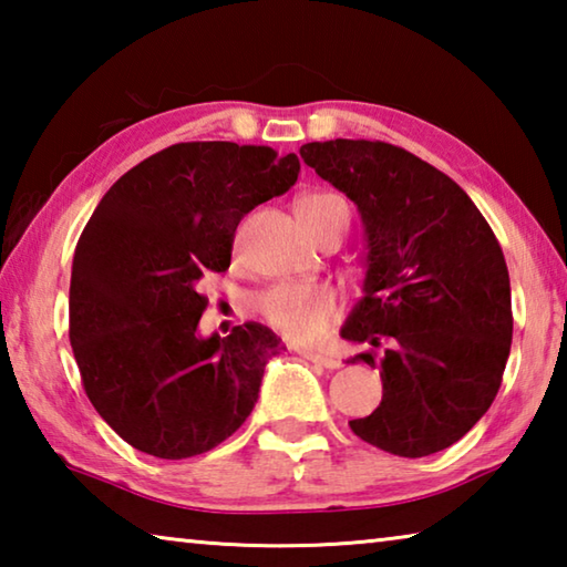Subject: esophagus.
I'll return each mask as SVG.
<instances>
[{"instance_id":"obj_1","label":"esophagus","mask_w":567,"mask_h":567,"mask_svg":"<svg viewBox=\"0 0 567 567\" xmlns=\"http://www.w3.org/2000/svg\"><path fill=\"white\" fill-rule=\"evenodd\" d=\"M300 354L305 360H310V362H315V364H322V368H328V370H338L340 368V358L338 354H332V352H320V350H300Z\"/></svg>"}]
</instances>
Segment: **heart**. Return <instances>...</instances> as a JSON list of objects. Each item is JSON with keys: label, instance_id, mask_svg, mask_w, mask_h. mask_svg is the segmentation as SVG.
I'll use <instances>...</instances> for the list:
<instances>
[{"label": "heart", "instance_id": "heart-1", "mask_svg": "<svg viewBox=\"0 0 567 567\" xmlns=\"http://www.w3.org/2000/svg\"><path fill=\"white\" fill-rule=\"evenodd\" d=\"M350 215V203L338 192H312L297 199V217L310 237L328 227L348 229ZM257 312L285 338L310 342L328 332L340 300L328 285H275L257 297Z\"/></svg>", "mask_w": 567, "mask_h": 567}]
</instances>
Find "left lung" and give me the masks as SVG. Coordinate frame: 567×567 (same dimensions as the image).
Masks as SVG:
<instances>
[{"instance_id": "1", "label": "left lung", "mask_w": 567, "mask_h": 567, "mask_svg": "<svg viewBox=\"0 0 567 567\" xmlns=\"http://www.w3.org/2000/svg\"><path fill=\"white\" fill-rule=\"evenodd\" d=\"M307 167L362 217L364 282L342 338L388 350L382 402L350 420L364 443L425 457L457 443L501 390L513 342L511 275L491 225L457 182L408 150L370 140L307 142Z\"/></svg>"}]
</instances>
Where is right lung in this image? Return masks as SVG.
I'll return each mask as SVG.
<instances>
[{
  "instance_id": "add662e5",
  "label": "right lung",
  "mask_w": 567,
  "mask_h": 567,
  "mask_svg": "<svg viewBox=\"0 0 567 567\" xmlns=\"http://www.w3.org/2000/svg\"><path fill=\"white\" fill-rule=\"evenodd\" d=\"M300 175L297 155L179 142L114 182L76 243L70 342L82 385L124 443L162 460L217 447L260 395L280 338L245 322L197 332L207 272H225L247 213Z\"/></svg>"
}]
</instances>
